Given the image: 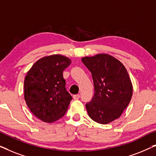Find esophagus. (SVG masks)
<instances>
[{
    "label": "esophagus",
    "instance_id": "34e87169",
    "mask_svg": "<svg viewBox=\"0 0 156 156\" xmlns=\"http://www.w3.org/2000/svg\"><path fill=\"white\" fill-rule=\"evenodd\" d=\"M80 94H75V95L73 96V99L74 100L79 99H80Z\"/></svg>",
    "mask_w": 156,
    "mask_h": 156
}]
</instances>
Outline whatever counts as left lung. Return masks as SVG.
Instances as JSON below:
<instances>
[{"label": "left lung", "instance_id": "obj_1", "mask_svg": "<svg viewBox=\"0 0 156 156\" xmlns=\"http://www.w3.org/2000/svg\"><path fill=\"white\" fill-rule=\"evenodd\" d=\"M92 76L94 94L86 104L90 118L107 124L122 114L132 97L133 86L126 69L120 61L106 54L82 59Z\"/></svg>", "mask_w": 156, "mask_h": 156}]
</instances>
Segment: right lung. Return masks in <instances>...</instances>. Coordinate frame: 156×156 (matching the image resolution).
Masks as SVG:
<instances>
[{
	"label": "right lung",
	"instance_id": "right-lung-1",
	"mask_svg": "<svg viewBox=\"0 0 156 156\" xmlns=\"http://www.w3.org/2000/svg\"><path fill=\"white\" fill-rule=\"evenodd\" d=\"M70 64L68 57L53 55L40 59L27 72L24 81L25 102L44 122L52 123L63 117L72 99L62 74Z\"/></svg>",
	"mask_w": 156,
	"mask_h": 156
}]
</instances>
